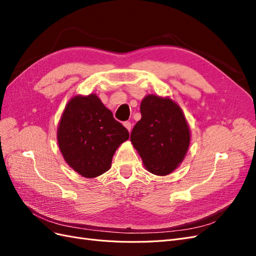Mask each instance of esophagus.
Listing matches in <instances>:
<instances>
[{"instance_id": "esophagus-1", "label": "esophagus", "mask_w": 256, "mask_h": 256, "mask_svg": "<svg viewBox=\"0 0 256 256\" xmlns=\"http://www.w3.org/2000/svg\"><path fill=\"white\" fill-rule=\"evenodd\" d=\"M124 126H125L126 129L130 132V131H131V127H132V125H131V122H124Z\"/></svg>"}]
</instances>
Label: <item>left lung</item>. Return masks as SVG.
Wrapping results in <instances>:
<instances>
[{
  "label": "left lung",
  "instance_id": "left-lung-1",
  "mask_svg": "<svg viewBox=\"0 0 256 256\" xmlns=\"http://www.w3.org/2000/svg\"><path fill=\"white\" fill-rule=\"evenodd\" d=\"M142 118L131 131L130 141L147 171L166 176L180 166L188 152L191 134L182 108L168 97L147 95Z\"/></svg>",
  "mask_w": 256,
  "mask_h": 256
}]
</instances>
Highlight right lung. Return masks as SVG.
<instances>
[{
	"instance_id": "right-lung-1",
	"label": "right lung",
	"mask_w": 256,
	"mask_h": 256,
	"mask_svg": "<svg viewBox=\"0 0 256 256\" xmlns=\"http://www.w3.org/2000/svg\"><path fill=\"white\" fill-rule=\"evenodd\" d=\"M56 138L66 164L81 176L94 178L109 171L129 132L96 94L76 95L60 116Z\"/></svg>"
}]
</instances>
